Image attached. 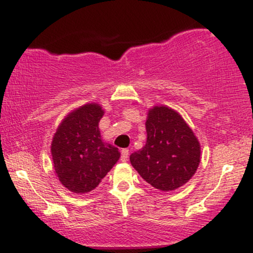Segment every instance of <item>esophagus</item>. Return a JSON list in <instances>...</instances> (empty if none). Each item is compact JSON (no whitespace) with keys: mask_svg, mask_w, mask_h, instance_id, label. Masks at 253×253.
Returning <instances> with one entry per match:
<instances>
[{"mask_svg":"<svg viewBox=\"0 0 253 253\" xmlns=\"http://www.w3.org/2000/svg\"><path fill=\"white\" fill-rule=\"evenodd\" d=\"M129 157V151L127 149L121 150V162H127Z\"/></svg>","mask_w":253,"mask_h":253,"instance_id":"1","label":"esophagus"}]
</instances>
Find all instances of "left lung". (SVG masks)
<instances>
[{
	"instance_id": "left-lung-1",
	"label": "left lung",
	"mask_w": 253,
	"mask_h": 253,
	"mask_svg": "<svg viewBox=\"0 0 253 253\" xmlns=\"http://www.w3.org/2000/svg\"><path fill=\"white\" fill-rule=\"evenodd\" d=\"M147 140L129 156L132 167L147 183L162 191L185 184L199 168L201 146L179 113L167 106L149 109Z\"/></svg>"
}]
</instances>
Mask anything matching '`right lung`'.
<instances>
[{"label":"right lung","mask_w":253,"mask_h":253,"mask_svg":"<svg viewBox=\"0 0 253 253\" xmlns=\"http://www.w3.org/2000/svg\"><path fill=\"white\" fill-rule=\"evenodd\" d=\"M104 110L86 103L69 113L54 133L51 155L58 178L68 190H94L120 158L115 146L101 138L98 123Z\"/></svg>","instance_id":"right-lung-1"}]
</instances>
